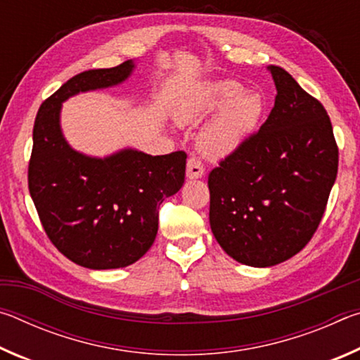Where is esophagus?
Wrapping results in <instances>:
<instances>
[{
    "label": "esophagus",
    "instance_id": "esophagus-1",
    "mask_svg": "<svg viewBox=\"0 0 360 360\" xmlns=\"http://www.w3.org/2000/svg\"><path fill=\"white\" fill-rule=\"evenodd\" d=\"M186 174L188 179H198V178H203L205 174V167L203 163L198 160L197 157H191L187 160V169H186Z\"/></svg>",
    "mask_w": 360,
    "mask_h": 360
}]
</instances>
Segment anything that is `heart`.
Masks as SVG:
<instances>
[{
    "label": "heart",
    "mask_w": 360,
    "mask_h": 360,
    "mask_svg": "<svg viewBox=\"0 0 360 360\" xmlns=\"http://www.w3.org/2000/svg\"><path fill=\"white\" fill-rule=\"evenodd\" d=\"M217 114L198 135V148L205 155L221 158L231 154L246 141L264 111V103L257 94H245V87L235 81L206 84L192 94L178 111L181 125H192Z\"/></svg>",
    "instance_id": "1"
}]
</instances>
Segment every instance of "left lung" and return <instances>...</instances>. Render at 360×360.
<instances>
[{"mask_svg":"<svg viewBox=\"0 0 360 360\" xmlns=\"http://www.w3.org/2000/svg\"><path fill=\"white\" fill-rule=\"evenodd\" d=\"M268 70L278 92L270 115L208 176L212 235L249 266L281 264L308 245L338 172L326 108L285 70Z\"/></svg>","mask_w":360,"mask_h":360,"instance_id":"1","label":"left lung"}]
</instances>
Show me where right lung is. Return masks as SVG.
I'll list each match as a JSON object with an SVG mask.
<instances>
[{
    "mask_svg": "<svg viewBox=\"0 0 360 360\" xmlns=\"http://www.w3.org/2000/svg\"><path fill=\"white\" fill-rule=\"evenodd\" d=\"M135 63L79 72L42 103L33 127L28 188L46 235L75 264L109 270L135 264L158 230V208L184 184V150L122 149L96 158L66 143L60 108L70 96L124 82Z\"/></svg>",
    "mask_w": 360,
    "mask_h": 360,
    "instance_id": "obj_1",
    "label": "right lung"
}]
</instances>
